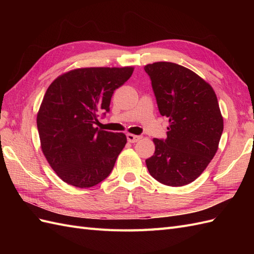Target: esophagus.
<instances>
[{
	"label": "esophagus",
	"instance_id": "esophagus-1",
	"mask_svg": "<svg viewBox=\"0 0 254 254\" xmlns=\"http://www.w3.org/2000/svg\"><path fill=\"white\" fill-rule=\"evenodd\" d=\"M141 135H135V134H131V133H127V140L130 143H135L137 141L141 140Z\"/></svg>",
	"mask_w": 254,
	"mask_h": 254
}]
</instances>
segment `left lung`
Here are the masks:
<instances>
[{"label": "left lung", "instance_id": "obj_1", "mask_svg": "<svg viewBox=\"0 0 254 254\" xmlns=\"http://www.w3.org/2000/svg\"><path fill=\"white\" fill-rule=\"evenodd\" d=\"M144 70L159 112L170 122L166 139H153L156 150L146 166L160 183L186 186L202 174L217 151L224 120L216 94L196 73L177 64L161 61Z\"/></svg>", "mask_w": 254, "mask_h": 254}]
</instances>
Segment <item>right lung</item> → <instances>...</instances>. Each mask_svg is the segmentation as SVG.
Wrapping results in <instances>:
<instances>
[{
  "instance_id": "add662e5",
  "label": "right lung",
  "mask_w": 254,
  "mask_h": 254,
  "mask_svg": "<svg viewBox=\"0 0 254 254\" xmlns=\"http://www.w3.org/2000/svg\"><path fill=\"white\" fill-rule=\"evenodd\" d=\"M133 67H83L64 73L45 92L37 127L48 162L63 181L91 188L105 180L127 143L124 133L98 129L115 89Z\"/></svg>"
}]
</instances>
